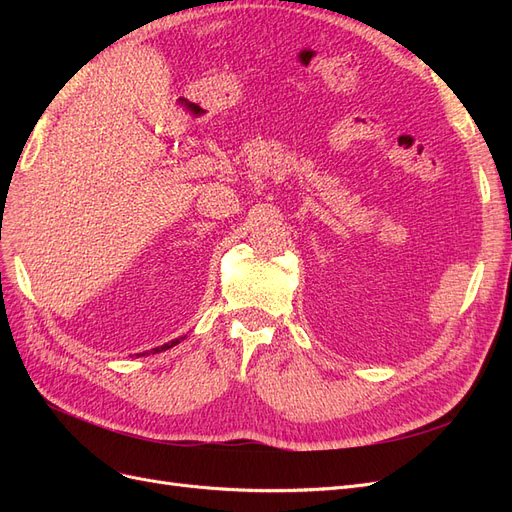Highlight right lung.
Segmentation results:
<instances>
[{
	"label": "right lung",
	"mask_w": 512,
	"mask_h": 512,
	"mask_svg": "<svg viewBox=\"0 0 512 512\" xmlns=\"http://www.w3.org/2000/svg\"><path fill=\"white\" fill-rule=\"evenodd\" d=\"M175 344H179V339H173V342H170V344H164V346L153 348V354H156V352H162V350H168V348H173Z\"/></svg>",
	"instance_id": "add662e5"
}]
</instances>
